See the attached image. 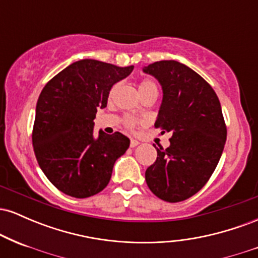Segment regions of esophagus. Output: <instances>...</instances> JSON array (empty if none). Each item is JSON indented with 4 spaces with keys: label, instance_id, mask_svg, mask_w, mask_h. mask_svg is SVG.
<instances>
[{
    "label": "esophagus",
    "instance_id": "obj_1",
    "mask_svg": "<svg viewBox=\"0 0 258 258\" xmlns=\"http://www.w3.org/2000/svg\"><path fill=\"white\" fill-rule=\"evenodd\" d=\"M138 144H139L138 141H136V139H131V143H130V147L135 148V147H137Z\"/></svg>",
    "mask_w": 258,
    "mask_h": 258
}]
</instances>
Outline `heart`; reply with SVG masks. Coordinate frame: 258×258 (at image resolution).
Segmentation results:
<instances>
[{"label": "heart", "mask_w": 258, "mask_h": 258, "mask_svg": "<svg viewBox=\"0 0 258 258\" xmlns=\"http://www.w3.org/2000/svg\"><path fill=\"white\" fill-rule=\"evenodd\" d=\"M116 90H117V86H114V87L111 88L110 97L114 96V93L116 92ZM138 91H139V94H141V96H143V94L149 93V92H158V87H156L155 82L152 81V80L144 79L138 84ZM139 122H141V121L135 119V117H131V116H127L123 119V125H125L128 130H133Z\"/></svg>", "instance_id": "obj_1"}]
</instances>
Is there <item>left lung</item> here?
<instances>
[{"label": "left lung", "mask_w": 258, "mask_h": 258, "mask_svg": "<svg viewBox=\"0 0 258 258\" xmlns=\"http://www.w3.org/2000/svg\"><path fill=\"white\" fill-rule=\"evenodd\" d=\"M162 88L155 127L170 132V147L156 148L158 158L146 171L150 190L178 203L193 197L214 173L227 139L221 103L199 74L176 60L143 68Z\"/></svg>", "instance_id": "obj_1"}]
</instances>
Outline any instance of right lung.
I'll list each match as a JSON object with an SVG mask.
<instances>
[{
	"mask_svg": "<svg viewBox=\"0 0 258 258\" xmlns=\"http://www.w3.org/2000/svg\"><path fill=\"white\" fill-rule=\"evenodd\" d=\"M94 59L65 68L44 86L36 104L32 146L37 162L55 188L70 197L99 193L111 178L115 161L126 153L130 139L122 133L94 137L97 109L108 103L116 82L132 73Z\"/></svg>",
	"mask_w": 258,
	"mask_h": 258,
	"instance_id": "1",
	"label": "right lung"
}]
</instances>
